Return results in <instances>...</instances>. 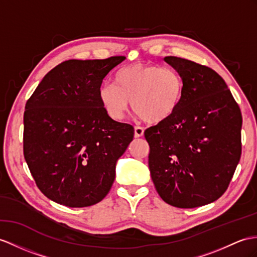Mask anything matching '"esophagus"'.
<instances>
[{
    "mask_svg": "<svg viewBox=\"0 0 257 257\" xmlns=\"http://www.w3.org/2000/svg\"><path fill=\"white\" fill-rule=\"evenodd\" d=\"M135 137H142L144 135V127L142 126H135Z\"/></svg>",
    "mask_w": 257,
    "mask_h": 257,
    "instance_id": "esophagus-1",
    "label": "esophagus"
}]
</instances>
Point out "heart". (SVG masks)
Masks as SVG:
<instances>
[{
    "label": "heart",
    "mask_w": 257,
    "mask_h": 257,
    "mask_svg": "<svg viewBox=\"0 0 257 257\" xmlns=\"http://www.w3.org/2000/svg\"><path fill=\"white\" fill-rule=\"evenodd\" d=\"M184 83L171 67L133 64L114 75L113 84L100 87L98 96L107 115L121 121L131 105L150 124L168 120L182 101Z\"/></svg>",
    "instance_id": "1"
}]
</instances>
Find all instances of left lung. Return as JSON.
<instances>
[{"label": "left lung", "instance_id": "left-lung-1", "mask_svg": "<svg viewBox=\"0 0 257 257\" xmlns=\"http://www.w3.org/2000/svg\"><path fill=\"white\" fill-rule=\"evenodd\" d=\"M183 79V97L168 120L148 127V166L164 201L179 208L215 202L241 157L242 114L226 81L210 67L166 56Z\"/></svg>", "mask_w": 257, "mask_h": 257}]
</instances>
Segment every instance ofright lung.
I'll return each mask as SVG.
<instances>
[{
    "label": "right lung",
    "instance_id": "1",
    "mask_svg": "<svg viewBox=\"0 0 257 257\" xmlns=\"http://www.w3.org/2000/svg\"><path fill=\"white\" fill-rule=\"evenodd\" d=\"M125 60H68L50 71L27 100L24 156L39 190L67 207H87L107 196L117 159L134 127L110 118L98 92Z\"/></svg>",
    "mask_w": 257,
    "mask_h": 257
}]
</instances>
